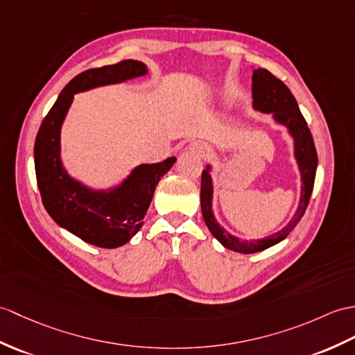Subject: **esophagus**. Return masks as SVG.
Wrapping results in <instances>:
<instances>
[{"instance_id": "esophagus-1", "label": "esophagus", "mask_w": 355, "mask_h": 355, "mask_svg": "<svg viewBox=\"0 0 355 355\" xmlns=\"http://www.w3.org/2000/svg\"><path fill=\"white\" fill-rule=\"evenodd\" d=\"M189 150L198 155H201V157H209V155L211 154L210 146L202 144V142H193L192 145H189Z\"/></svg>"}]
</instances>
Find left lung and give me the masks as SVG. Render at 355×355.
Instances as JSON below:
<instances>
[{"instance_id": "left-lung-1", "label": "left lung", "mask_w": 355, "mask_h": 355, "mask_svg": "<svg viewBox=\"0 0 355 355\" xmlns=\"http://www.w3.org/2000/svg\"><path fill=\"white\" fill-rule=\"evenodd\" d=\"M252 105L255 110H260L263 113H274V119L279 123H283L289 128V133L295 140V157L298 162V166L301 171V200L298 210H296L293 219L287 224L282 232L272 234L266 239H260V241H239L237 237L227 233L222 228L211 211V195H213V184H211V175L210 166L202 171L201 175V210L202 218L205 220V225L209 227L210 233L215 236L218 241L225 246V248L243 252V254H252L259 252L274 246L283 239L289 236V233L296 227V224L301 220L302 215L306 213V209L310 201V196L313 192V184H315L316 177V168H318V153L313 142V136L307 127V122L304 119L302 113L300 112L298 103H296L295 96L282 80L268 69H254L252 73Z\"/></svg>"}]
</instances>
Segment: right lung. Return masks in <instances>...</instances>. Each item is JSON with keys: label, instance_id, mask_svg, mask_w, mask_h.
<instances>
[{"label": "right lung", "instance_id": "obj_1", "mask_svg": "<svg viewBox=\"0 0 355 355\" xmlns=\"http://www.w3.org/2000/svg\"><path fill=\"white\" fill-rule=\"evenodd\" d=\"M146 72L142 62L122 60L78 73L64 86L36 136L35 169L45 210L60 227L100 248H118L139 232L155 186L177 159L140 164L112 191H92L64 171L60 160V128L73 94L122 83Z\"/></svg>", "mask_w": 355, "mask_h": 355}]
</instances>
